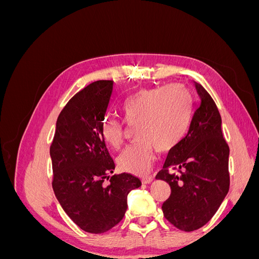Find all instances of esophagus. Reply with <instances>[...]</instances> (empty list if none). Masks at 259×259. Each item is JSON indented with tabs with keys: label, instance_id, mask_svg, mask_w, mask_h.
Instances as JSON below:
<instances>
[{
	"label": "esophagus",
	"instance_id": "1",
	"mask_svg": "<svg viewBox=\"0 0 259 259\" xmlns=\"http://www.w3.org/2000/svg\"><path fill=\"white\" fill-rule=\"evenodd\" d=\"M153 177L152 176H147V177H144L143 179H142V183L143 184H151L152 182H153Z\"/></svg>",
	"mask_w": 259,
	"mask_h": 259
}]
</instances>
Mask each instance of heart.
I'll list each match as a JSON object with an SVG mask.
<instances>
[{
  "label": "heart",
  "instance_id": "heart-1",
  "mask_svg": "<svg viewBox=\"0 0 259 259\" xmlns=\"http://www.w3.org/2000/svg\"><path fill=\"white\" fill-rule=\"evenodd\" d=\"M121 111L128 126L137 125L138 142L117 158V164L127 173L145 175L155 159V149L167 152L187 134L192 114L191 96L180 84L143 89L124 101ZM101 136L109 146L120 149L124 144L123 123L107 117L101 123Z\"/></svg>",
  "mask_w": 259,
  "mask_h": 259
}]
</instances>
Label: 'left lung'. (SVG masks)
Segmentation results:
<instances>
[{"label":"left lung","instance_id":"8db88e82","mask_svg":"<svg viewBox=\"0 0 259 259\" xmlns=\"http://www.w3.org/2000/svg\"><path fill=\"white\" fill-rule=\"evenodd\" d=\"M200 97L189 131L169 150L155 176L170 187L163 203L164 217L183 231H193L214 216L229 191V146L222 132V117L213 98L194 82Z\"/></svg>","mask_w":259,"mask_h":259}]
</instances>
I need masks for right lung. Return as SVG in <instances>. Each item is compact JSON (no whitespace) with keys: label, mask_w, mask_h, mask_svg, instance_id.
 Returning <instances> with one entry per match:
<instances>
[{"label":"right lung","mask_w":259,"mask_h":259,"mask_svg":"<svg viewBox=\"0 0 259 259\" xmlns=\"http://www.w3.org/2000/svg\"><path fill=\"white\" fill-rule=\"evenodd\" d=\"M112 89L113 81L100 80L76 93L58 115L50 148L54 193L72 222L90 233H104L119 224L128 192L142 186L132 174L110 176L114 162L101 123Z\"/></svg>","instance_id":"obj_1"}]
</instances>
